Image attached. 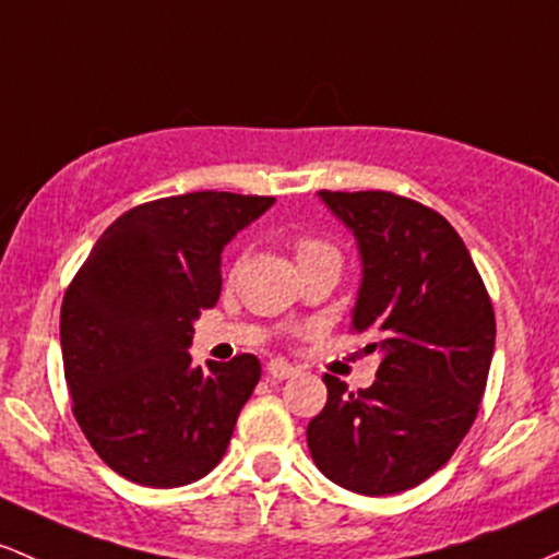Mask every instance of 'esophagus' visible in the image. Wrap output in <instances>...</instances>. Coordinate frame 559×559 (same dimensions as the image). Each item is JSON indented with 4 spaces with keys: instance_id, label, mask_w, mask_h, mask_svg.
I'll return each mask as SVG.
<instances>
[{
    "instance_id": "obj_1",
    "label": "esophagus",
    "mask_w": 559,
    "mask_h": 559,
    "mask_svg": "<svg viewBox=\"0 0 559 559\" xmlns=\"http://www.w3.org/2000/svg\"><path fill=\"white\" fill-rule=\"evenodd\" d=\"M266 372L272 374L274 380H287L298 372V367H293V364H287L285 359H272L266 364Z\"/></svg>"
}]
</instances>
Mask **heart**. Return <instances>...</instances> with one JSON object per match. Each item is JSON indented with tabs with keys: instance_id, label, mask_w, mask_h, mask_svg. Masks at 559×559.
I'll return each instance as SVG.
<instances>
[{
	"instance_id": "b5f03b06",
	"label": "heart",
	"mask_w": 559,
	"mask_h": 559,
	"mask_svg": "<svg viewBox=\"0 0 559 559\" xmlns=\"http://www.w3.org/2000/svg\"><path fill=\"white\" fill-rule=\"evenodd\" d=\"M332 248L324 246V242L317 240H300L298 242V259H306V255H317V253H330Z\"/></svg>"
}]
</instances>
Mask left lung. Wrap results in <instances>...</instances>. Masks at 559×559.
Returning <instances> with one entry per match:
<instances>
[{
	"label": "left lung",
	"mask_w": 559,
	"mask_h": 559,
	"mask_svg": "<svg viewBox=\"0 0 559 559\" xmlns=\"http://www.w3.org/2000/svg\"><path fill=\"white\" fill-rule=\"evenodd\" d=\"M356 237L361 285L350 324L372 332L378 380L350 393L324 374L328 404L306 428L313 465L364 497L415 488L473 428L497 319L454 227L393 192H319Z\"/></svg>",
	"instance_id": "1"
}]
</instances>
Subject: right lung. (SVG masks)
Wrapping results in <instances>:
<instances>
[{"instance_id":"1","label":"right lung","mask_w":559,"mask_h":559,"mask_svg":"<svg viewBox=\"0 0 559 559\" xmlns=\"http://www.w3.org/2000/svg\"><path fill=\"white\" fill-rule=\"evenodd\" d=\"M274 198L190 192L136 205L94 242L62 298L73 415L105 465L177 488L222 462L261 378L253 354L192 367V322L222 293V253Z\"/></svg>"}]
</instances>
